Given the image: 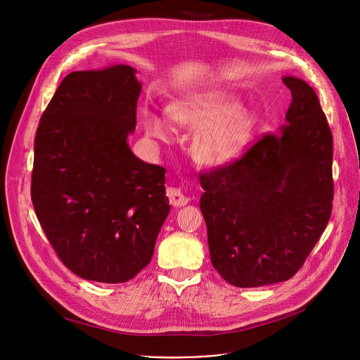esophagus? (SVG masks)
Returning a JSON list of instances; mask_svg holds the SVG:
<instances>
[{"label":"esophagus","mask_w":360,"mask_h":360,"mask_svg":"<svg viewBox=\"0 0 360 360\" xmlns=\"http://www.w3.org/2000/svg\"><path fill=\"white\" fill-rule=\"evenodd\" d=\"M167 195H168L171 205H174V207H184L189 202V198L179 188H168Z\"/></svg>","instance_id":"esophagus-1"}]
</instances>
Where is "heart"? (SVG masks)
<instances>
[{
	"mask_svg": "<svg viewBox=\"0 0 360 360\" xmlns=\"http://www.w3.org/2000/svg\"><path fill=\"white\" fill-rule=\"evenodd\" d=\"M241 108L233 94L211 90L185 97L168 110L176 123L201 127L193 139L195 158L207 165H224L243 155L257 126L255 115ZM143 127L158 141H169L172 134L169 119L149 110L143 113Z\"/></svg>",
	"mask_w": 360,
	"mask_h": 360,
	"instance_id": "b5f03b06",
	"label": "heart"
}]
</instances>
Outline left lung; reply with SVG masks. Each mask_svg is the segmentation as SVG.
Segmentation results:
<instances>
[{
	"instance_id": "obj_1",
	"label": "left lung",
	"mask_w": 360,
	"mask_h": 360,
	"mask_svg": "<svg viewBox=\"0 0 360 360\" xmlns=\"http://www.w3.org/2000/svg\"><path fill=\"white\" fill-rule=\"evenodd\" d=\"M285 124L241 158L200 175L212 267L236 287L296 274L332 214L333 138L316 91L285 76Z\"/></svg>"
}]
</instances>
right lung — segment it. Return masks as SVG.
<instances>
[{
	"mask_svg": "<svg viewBox=\"0 0 360 360\" xmlns=\"http://www.w3.org/2000/svg\"><path fill=\"white\" fill-rule=\"evenodd\" d=\"M135 73L116 64L68 75L37 127L32 205L61 263L84 280L134 278L171 210L167 169L127 145L142 90Z\"/></svg>",
	"mask_w": 360,
	"mask_h": 360,
	"instance_id": "1",
	"label": "right lung"
}]
</instances>
